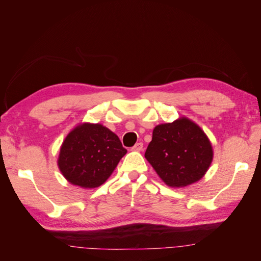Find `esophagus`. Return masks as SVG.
Listing matches in <instances>:
<instances>
[{
	"label": "esophagus",
	"instance_id": "esophagus-1",
	"mask_svg": "<svg viewBox=\"0 0 261 261\" xmlns=\"http://www.w3.org/2000/svg\"><path fill=\"white\" fill-rule=\"evenodd\" d=\"M143 143H137L135 146H134L133 148H132V150L133 151H140V150H143Z\"/></svg>",
	"mask_w": 261,
	"mask_h": 261
}]
</instances>
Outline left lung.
I'll list each match as a JSON object with an SVG mask.
<instances>
[{
	"mask_svg": "<svg viewBox=\"0 0 261 261\" xmlns=\"http://www.w3.org/2000/svg\"><path fill=\"white\" fill-rule=\"evenodd\" d=\"M145 158L165 184L185 187L206 174L213 150L199 126L187 117H180L173 123L155 126Z\"/></svg>",
	"mask_w": 261,
	"mask_h": 261,
	"instance_id": "obj_1",
	"label": "left lung"
}]
</instances>
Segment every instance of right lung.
Instances as JSON below:
<instances>
[{"label":"right lung","instance_id":"obj_1","mask_svg":"<svg viewBox=\"0 0 261 261\" xmlns=\"http://www.w3.org/2000/svg\"><path fill=\"white\" fill-rule=\"evenodd\" d=\"M126 152L120 138L106 126L84 123L63 141L58 165L70 184L94 188L110 177Z\"/></svg>","mask_w":261,"mask_h":261}]
</instances>
